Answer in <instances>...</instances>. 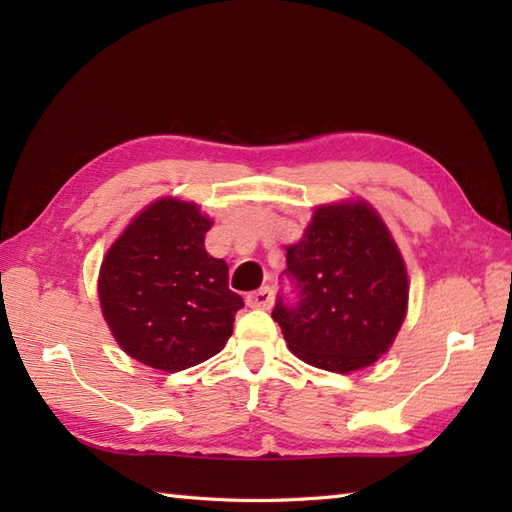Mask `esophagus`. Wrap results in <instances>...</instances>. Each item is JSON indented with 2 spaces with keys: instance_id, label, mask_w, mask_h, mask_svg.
Wrapping results in <instances>:
<instances>
[{
  "instance_id": "1",
  "label": "esophagus",
  "mask_w": 512,
  "mask_h": 512,
  "mask_svg": "<svg viewBox=\"0 0 512 512\" xmlns=\"http://www.w3.org/2000/svg\"><path fill=\"white\" fill-rule=\"evenodd\" d=\"M273 301H275V292L273 288H262V290H255L250 292V295L246 297V303L250 308H262V310H268L273 308Z\"/></svg>"
}]
</instances>
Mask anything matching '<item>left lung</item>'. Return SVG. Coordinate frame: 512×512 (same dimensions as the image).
I'll use <instances>...</instances> for the list:
<instances>
[{
  "label": "left lung",
  "mask_w": 512,
  "mask_h": 512,
  "mask_svg": "<svg viewBox=\"0 0 512 512\" xmlns=\"http://www.w3.org/2000/svg\"><path fill=\"white\" fill-rule=\"evenodd\" d=\"M286 250L295 301L279 295L273 319L290 350L336 374L376 363L409 301L405 262L380 215L363 200L319 206Z\"/></svg>",
  "instance_id": "obj_1"
}]
</instances>
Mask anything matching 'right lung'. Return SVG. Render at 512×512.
<instances>
[{"instance_id": "add662e5", "label": "right lung", "mask_w": 512, "mask_h": 512, "mask_svg": "<svg viewBox=\"0 0 512 512\" xmlns=\"http://www.w3.org/2000/svg\"><path fill=\"white\" fill-rule=\"evenodd\" d=\"M211 220L193 202L165 198L134 217L101 264L103 317L123 350L162 372L204 363L233 334L244 299L228 266L204 250Z\"/></svg>"}]
</instances>
